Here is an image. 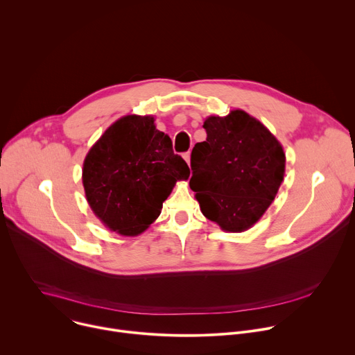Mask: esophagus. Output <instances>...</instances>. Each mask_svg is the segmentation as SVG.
I'll return each instance as SVG.
<instances>
[{
    "mask_svg": "<svg viewBox=\"0 0 355 355\" xmlns=\"http://www.w3.org/2000/svg\"><path fill=\"white\" fill-rule=\"evenodd\" d=\"M184 160L187 162L188 166H191V153H185V155H184Z\"/></svg>",
    "mask_w": 355,
    "mask_h": 355,
    "instance_id": "34e87169",
    "label": "esophagus"
}]
</instances>
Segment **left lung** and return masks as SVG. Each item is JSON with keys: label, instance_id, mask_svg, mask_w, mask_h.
<instances>
[{"label": "left lung", "instance_id": "obj_1", "mask_svg": "<svg viewBox=\"0 0 355 355\" xmlns=\"http://www.w3.org/2000/svg\"><path fill=\"white\" fill-rule=\"evenodd\" d=\"M204 129L207 140L191 153L189 187L207 219L225 232H245L263 218L284 181V147L243 110L211 115Z\"/></svg>", "mask_w": 355, "mask_h": 355}]
</instances>
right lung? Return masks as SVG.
Here are the masks:
<instances>
[{"mask_svg": "<svg viewBox=\"0 0 355 355\" xmlns=\"http://www.w3.org/2000/svg\"><path fill=\"white\" fill-rule=\"evenodd\" d=\"M153 115H125L92 144L83 163V187L94 215L121 236L143 233L189 168L174 155Z\"/></svg>", "mask_w": 355, "mask_h": 355, "instance_id": "add662e5", "label": "right lung"}]
</instances>
